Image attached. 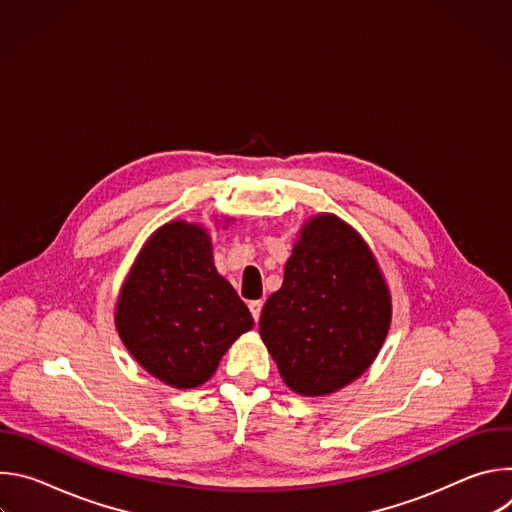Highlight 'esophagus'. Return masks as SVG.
I'll use <instances>...</instances> for the list:
<instances>
[{"instance_id":"1","label":"esophagus","mask_w":512,"mask_h":512,"mask_svg":"<svg viewBox=\"0 0 512 512\" xmlns=\"http://www.w3.org/2000/svg\"><path fill=\"white\" fill-rule=\"evenodd\" d=\"M249 310H251V316H253V320L257 322V320H259V316H261V310H263V302H261V300L249 302Z\"/></svg>"}]
</instances>
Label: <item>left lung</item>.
Returning a JSON list of instances; mask_svg holds the SVG:
<instances>
[{"label":"left lung","mask_w":512,"mask_h":512,"mask_svg":"<svg viewBox=\"0 0 512 512\" xmlns=\"http://www.w3.org/2000/svg\"><path fill=\"white\" fill-rule=\"evenodd\" d=\"M389 324L391 298L367 243L332 214L308 221L259 320L285 385L308 397L342 389L371 367Z\"/></svg>","instance_id":"8db88e82"}]
</instances>
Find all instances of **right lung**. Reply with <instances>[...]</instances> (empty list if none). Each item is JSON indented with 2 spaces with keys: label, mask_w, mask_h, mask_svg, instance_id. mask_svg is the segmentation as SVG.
I'll return each mask as SVG.
<instances>
[{
  "label": "right lung",
  "mask_w": 512,
  "mask_h": 512,
  "mask_svg": "<svg viewBox=\"0 0 512 512\" xmlns=\"http://www.w3.org/2000/svg\"><path fill=\"white\" fill-rule=\"evenodd\" d=\"M253 328L249 308L216 273L206 231L174 221L135 259L117 304V330L141 367L176 389L206 383L229 346Z\"/></svg>",
  "instance_id": "add662e5"
}]
</instances>
